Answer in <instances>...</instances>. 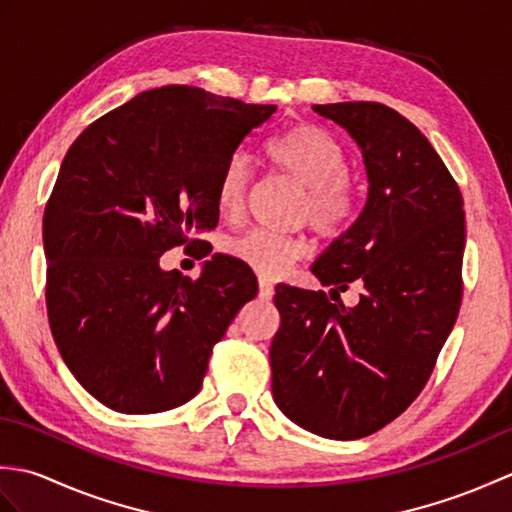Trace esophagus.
Instances as JSON below:
<instances>
[{
    "label": "esophagus",
    "instance_id": "obj_1",
    "mask_svg": "<svg viewBox=\"0 0 512 512\" xmlns=\"http://www.w3.org/2000/svg\"><path fill=\"white\" fill-rule=\"evenodd\" d=\"M273 295H275V286L266 279H259V299L270 301V299H273Z\"/></svg>",
    "mask_w": 512,
    "mask_h": 512
}]
</instances>
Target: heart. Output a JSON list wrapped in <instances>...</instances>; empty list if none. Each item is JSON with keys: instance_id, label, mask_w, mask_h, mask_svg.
Masks as SVG:
<instances>
[{"instance_id": "b5f03b06", "label": "heart", "mask_w": 512, "mask_h": 512, "mask_svg": "<svg viewBox=\"0 0 512 512\" xmlns=\"http://www.w3.org/2000/svg\"><path fill=\"white\" fill-rule=\"evenodd\" d=\"M264 158L279 173L306 187L301 202V220L325 237L341 235L356 213V191L350 180V158L343 143L323 127L299 123L270 138ZM250 187V169L242 156L226 162L215 189V204L228 220L244 211ZM308 239L301 235L273 233L266 228H250L226 244L235 257L264 279H279L286 270L306 257Z\"/></svg>"}]
</instances>
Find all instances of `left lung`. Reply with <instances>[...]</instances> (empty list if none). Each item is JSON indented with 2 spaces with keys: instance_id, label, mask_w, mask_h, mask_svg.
<instances>
[{
  "instance_id": "left-lung-1",
  "label": "left lung",
  "mask_w": 512,
  "mask_h": 512,
  "mask_svg": "<svg viewBox=\"0 0 512 512\" xmlns=\"http://www.w3.org/2000/svg\"><path fill=\"white\" fill-rule=\"evenodd\" d=\"M314 112L363 149L369 189L356 222L312 266L334 286L330 299L323 290H275L273 396L306 431L358 440L418 398L458 319L464 200L427 136L391 107L354 101ZM350 283L362 301L345 309L338 292Z\"/></svg>"
}]
</instances>
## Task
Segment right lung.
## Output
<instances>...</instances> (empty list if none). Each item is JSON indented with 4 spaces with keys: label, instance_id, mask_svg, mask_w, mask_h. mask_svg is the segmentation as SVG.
Segmentation results:
<instances>
[{
    "label": "right lung",
    "instance_id": "1",
    "mask_svg": "<svg viewBox=\"0 0 512 512\" xmlns=\"http://www.w3.org/2000/svg\"><path fill=\"white\" fill-rule=\"evenodd\" d=\"M275 110L167 85L96 118L65 154L43 213L48 321L105 407L158 413L191 400L213 345L255 299V275L233 257L213 255L198 279L158 264L176 246H206L191 235L220 220L224 165Z\"/></svg>",
    "mask_w": 512,
    "mask_h": 512
}]
</instances>
